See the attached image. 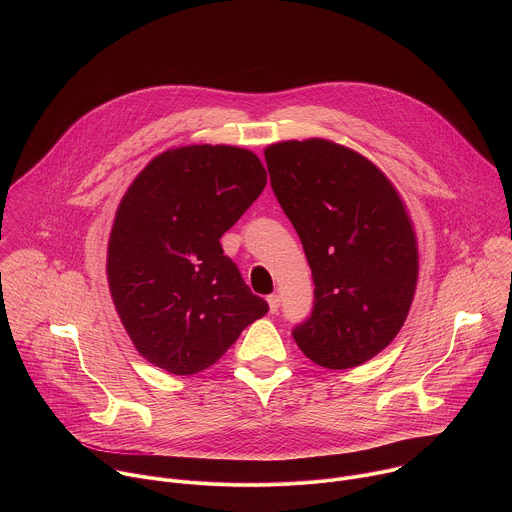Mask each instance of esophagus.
I'll use <instances>...</instances> for the list:
<instances>
[{
  "label": "esophagus",
  "instance_id": "1",
  "mask_svg": "<svg viewBox=\"0 0 512 512\" xmlns=\"http://www.w3.org/2000/svg\"><path fill=\"white\" fill-rule=\"evenodd\" d=\"M267 304H269V312L275 314L279 310V296L273 294V296H267Z\"/></svg>",
  "mask_w": 512,
  "mask_h": 512
}]
</instances>
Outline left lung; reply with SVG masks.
Wrapping results in <instances>:
<instances>
[{"instance_id": "left-lung-1", "label": "left lung", "mask_w": 512, "mask_h": 512, "mask_svg": "<svg viewBox=\"0 0 512 512\" xmlns=\"http://www.w3.org/2000/svg\"><path fill=\"white\" fill-rule=\"evenodd\" d=\"M265 162L316 285L312 316L291 334L320 367L354 369L393 342L415 296L407 206L381 168L330 139L271 143Z\"/></svg>"}]
</instances>
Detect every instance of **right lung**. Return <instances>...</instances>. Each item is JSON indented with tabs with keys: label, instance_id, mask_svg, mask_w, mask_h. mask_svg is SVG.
Instances as JSON below:
<instances>
[{
	"label": "right lung",
	"instance_id": "add662e5",
	"mask_svg": "<svg viewBox=\"0 0 512 512\" xmlns=\"http://www.w3.org/2000/svg\"><path fill=\"white\" fill-rule=\"evenodd\" d=\"M267 184L235 145H182L156 156L123 194L107 247L115 310L137 352L172 375H196L263 318L221 237Z\"/></svg>",
	"mask_w": 512,
	"mask_h": 512
}]
</instances>
